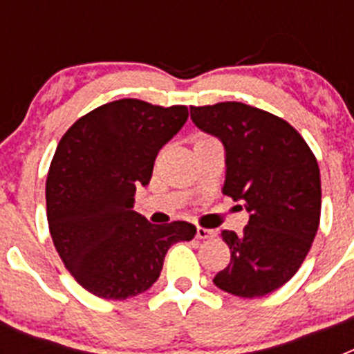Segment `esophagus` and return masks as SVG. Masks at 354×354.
<instances>
[{
    "mask_svg": "<svg viewBox=\"0 0 354 354\" xmlns=\"http://www.w3.org/2000/svg\"><path fill=\"white\" fill-rule=\"evenodd\" d=\"M212 236H214V232L209 230V228L196 227V237H198V239H211Z\"/></svg>",
    "mask_w": 354,
    "mask_h": 354,
    "instance_id": "esophagus-1",
    "label": "esophagus"
}]
</instances>
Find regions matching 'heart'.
<instances>
[{"label":"heart","instance_id":"obj_1","mask_svg":"<svg viewBox=\"0 0 354 354\" xmlns=\"http://www.w3.org/2000/svg\"><path fill=\"white\" fill-rule=\"evenodd\" d=\"M204 140H211V138H209V136H205V134H198V136H196V143L204 142Z\"/></svg>","mask_w":354,"mask_h":354}]
</instances>
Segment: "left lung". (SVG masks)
Returning a JSON list of instances; mask_svg holds the SVG:
<instances>
[{"instance_id":"left-lung-1","label":"left lung","mask_w":354,"mask_h":354,"mask_svg":"<svg viewBox=\"0 0 354 354\" xmlns=\"http://www.w3.org/2000/svg\"><path fill=\"white\" fill-rule=\"evenodd\" d=\"M198 129L225 147L223 195L243 200L248 225L223 230L230 262L214 286L239 298L273 292L296 274L321 218L317 159L289 122L243 102L192 106Z\"/></svg>"}]
</instances>
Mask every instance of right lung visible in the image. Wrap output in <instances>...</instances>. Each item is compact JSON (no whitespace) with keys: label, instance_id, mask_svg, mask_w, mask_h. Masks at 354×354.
<instances>
[{"label":"right lung","instance_id":"1","mask_svg":"<svg viewBox=\"0 0 354 354\" xmlns=\"http://www.w3.org/2000/svg\"><path fill=\"white\" fill-rule=\"evenodd\" d=\"M186 120V106L120 99L83 115L56 147L46 180L49 232L68 273L99 298L145 292L168 248L195 237L187 221L154 225L133 211L136 187L149 184L156 156Z\"/></svg>","mask_w":354,"mask_h":354}]
</instances>
